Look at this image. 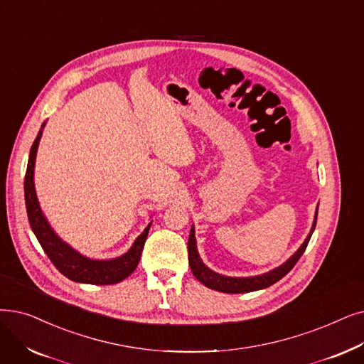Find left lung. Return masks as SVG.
I'll list each match as a JSON object with an SVG mask.
<instances>
[{"instance_id": "obj_1", "label": "left lung", "mask_w": 364, "mask_h": 364, "mask_svg": "<svg viewBox=\"0 0 364 364\" xmlns=\"http://www.w3.org/2000/svg\"><path fill=\"white\" fill-rule=\"evenodd\" d=\"M317 215H318V207L317 211H315V218L314 223L311 228L309 235L306 236V240L304 241V244L300 245V248L294 252V255L286 262L282 263L281 266L275 267V269L257 275V277H247V278H235V277H225L220 275L214 271H211L210 267H207L203 264V262L200 260L199 255H198V248H196V238H195V228L192 226L191 235H188V264H191V269L193 272V275L196 277L198 281H200L205 287L221 291V293H230V294H236V293H248V291H256V290H262L272 286L277 281H279L282 277H286L293 267L297 263V260L302 257L304 251L308 247V242L312 236V232L315 229V225H317Z\"/></svg>"}]
</instances>
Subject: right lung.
<instances>
[{
    "instance_id": "obj_1",
    "label": "right lung",
    "mask_w": 364,
    "mask_h": 364,
    "mask_svg": "<svg viewBox=\"0 0 364 364\" xmlns=\"http://www.w3.org/2000/svg\"><path fill=\"white\" fill-rule=\"evenodd\" d=\"M43 129L44 123L41 124V129L38 131L33 147H31L25 173V205L31 229L37 236L47 257L56 266V269L68 279L83 284H95V286H108V284H117L123 281L136 269L151 223H149L144 232L138 236L128 252L109 260H95L85 257L67 242L62 241L44 217L34 187L36 156Z\"/></svg>"
}]
</instances>
